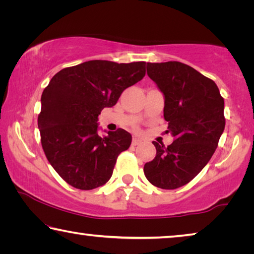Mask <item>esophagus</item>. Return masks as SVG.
Here are the masks:
<instances>
[{
	"label": "esophagus",
	"instance_id": "obj_1",
	"mask_svg": "<svg viewBox=\"0 0 254 254\" xmlns=\"http://www.w3.org/2000/svg\"><path fill=\"white\" fill-rule=\"evenodd\" d=\"M140 143H142V140L139 139V137H136V136H133L132 145H137V144H140Z\"/></svg>",
	"mask_w": 254,
	"mask_h": 254
}]
</instances>
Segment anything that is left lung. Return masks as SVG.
I'll use <instances>...</instances> for the list:
<instances>
[{
    "instance_id": "8db88e82",
    "label": "left lung",
    "mask_w": 254,
    "mask_h": 254,
    "mask_svg": "<svg viewBox=\"0 0 254 254\" xmlns=\"http://www.w3.org/2000/svg\"><path fill=\"white\" fill-rule=\"evenodd\" d=\"M147 74L165 96L163 117L174 142L153 141L157 154L144 165L153 186L176 189L188 184L207 165L225 127L224 98L217 85L179 62L148 63Z\"/></svg>"
}]
</instances>
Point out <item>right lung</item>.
Returning <instances> with one entry per match:
<instances>
[{
    "instance_id": "obj_1",
    "label": "right lung",
    "mask_w": 254,
    "mask_h": 254,
    "mask_svg": "<svg viewBox=\"0 0 254 254\" xmlns=\"http://www.w3.org/2000/svg\"><path fill=\"white\" fill-rule=\"evenodd\" d=\"M144 75V62L89 60L58 71L44 89L38 117L42 149L70 186L91 190L110 180L132 135L123 128L98 135V115Z\"/></svg>"
}]
</instances>
